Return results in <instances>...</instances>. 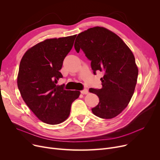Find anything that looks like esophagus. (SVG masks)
Here are the masks:
<instances>
[{"instance_id":"34e87169","label":"esophagus","mask_w":160,"mask_h":160,"mask_svg":"<svg viewBox=\"0 0 160 160\" xmlns=\"http://www.w3.org/2000/svg\"><path fill=\"white\" fill-rule=\"evenodd\" d=\"M80 92H81V93H82V94L86 95V94H88V90L87 89H84L82 90Z\"/></svg>"}]
</instances>
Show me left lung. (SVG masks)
<instances>
[{"instance_id": "1", "label": "left lung", "mask_w": 160, "mask_h": 160, "mask_svg": "<svg viewBox=\"0 0 160 160\" xmlns=\"http://www.w3.org/2000/svg\"><path fill=\"white\" fill-rule=\"evenodd\" d=\"M74 48L82 49L91 61V69L103 71L101 89L90 88L99 98L92 112L102 119H110L127 107L136 86L138 68L132 50L117 34L106 28L95 27L80 33Z\"/></svg>"}]
</instances>
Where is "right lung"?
Returning <instances> with one entry per match:
<instances>
[{"instance_id":"add662e5","label":"right lung","mask_w":160,"mask_h":160,"mask_svg":"<svg viewBox=\"0 0 160 160\" xmlns=\"http://www.w3.org/2000/svg\"><path fill=\"white\" fill-rule=\"evenodd\" d=\"M77 35L47 39L30 48L19 65L18 86L32 112L42 122L58 124L68 118L71 106L80 95L79 91L65 90L57 85L63 77L65 56L71 50Z\"/></svg>"}]
</instances>
